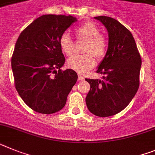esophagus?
Instances as JSON below:
<instances>
[{
    "label": "esophagus",
    "mask_w": 155,
    "mask_h": 155,
    "mask_svg": "<svg viewBox=\"0 0 155 155\" xmlns=\"http://www.w3.org/2000/svg\"><path fill=\"white\" fill-rule=\"evenodd\" d=\"M78 77H79V80H83L84 79V77H83L82 75H80V74H79V76H78Z\"/></svg>",
    "instance_id": "34e87169"
}]
</instances>
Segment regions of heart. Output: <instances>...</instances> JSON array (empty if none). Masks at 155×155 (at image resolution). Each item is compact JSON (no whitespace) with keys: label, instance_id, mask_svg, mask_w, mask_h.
Instances as JSON below:
<instances>
[{"label":"heart","instance_id":"heart-1","mask_svg":"<svg viewBox=\"0 0 155 155\" xmlns=\"http://www.w3.org/2000/svg\"><path fill=\"white\" fill-rule=\"evenodd\" d=\"M76 37L79 40H87L84 52L82 55H72L67 61L70 68L79 73H85L94 68L95 58L102 59L107 52V41L105 38L100 35V29L97 25L91 21H86L75 29ZM59 45L63 53L70 55L73 49V41L68 33H64L59 38Z\"/></svg>","mask_w":155,"mask_h":155}]
</instances>
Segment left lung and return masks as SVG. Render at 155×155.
<instances>
[{"label": "left lung", "mask_w": 155, "mask_h": 155, "mask_svg": "<svg viewBox=\"0 0 155 155\" xmlns=\"http://www.w3.org/2000/svg\"><path fill=\"white\" fill-rule=\"evenodd\" d=\"M108 33L107 53L97 72L103 79H85L91 85L86 97L89 111L99 117L116 115L130 103L140 85L141 57L130 31L115 18L97 16Z\"/></svg>", "instance_id": "8db88e82"}]
</instances>
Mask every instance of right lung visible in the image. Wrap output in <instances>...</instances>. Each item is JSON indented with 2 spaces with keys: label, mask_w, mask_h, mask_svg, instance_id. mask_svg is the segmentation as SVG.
I'll return each mask as SVG.
<instances>
[{
  "label": "right lung",
  "mask_w": 155,
  "mask_h": 155,
  "mask_svg": "<svg viewBox=\"0 0 155 155\" xmlns=\"http://www.w3.org/2000/svg\"><path fill=\"white\" fill-rule=\"evenodd\" d=\"M76 21L71 15H44L16 41L12 58L15 86L33 111L48 115L62 109L77 81L74 70L61 69L65 58L59 45L61 35Z\"/></svg>",
  "instance_id": "right-lung-1"
}]
</instances>
